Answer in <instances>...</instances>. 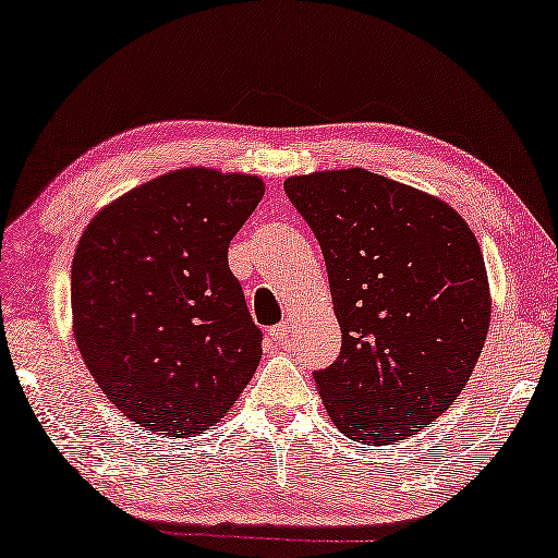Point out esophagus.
Instances as JSON below:
<instances>
[{"mask_svg": "<svg viewBox=\"0 0 558 558\" xmlns=\"http://www.w3.org/2000/svg\"><path fill=\"white\" fill-rule=\"evenodd\" d=\"M268 335H270V340H272V342H276V344H282V342H288L290 327H288V323L272 325V327H270V330H268Z\"/></svg>", "mask_w": 558, "mask_h": 558, "instance_id": "obj_1", "label": "esophagus"}]
</instances>
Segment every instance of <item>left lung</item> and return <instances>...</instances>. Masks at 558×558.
Listing matches in <instances>:
<instances>
[{
    "instance_id": "obj_1",
    "label": "left lung",
    "mask_w": 558,
    "mask_h": 558,
    "mask_svg": "<svg viewBox=\"0 0 558 558\" xmlns=\"http://www.w3.org/2000/svg\"><path fill=\"white\" fill-rule=\"evenodd\" d=\"M323 247L342 348L313 375L335 427L392 445L452 404L482 355L492 298L482 247L452 206L365 168L290 175Z\"/></svg>"
}]
</instances>
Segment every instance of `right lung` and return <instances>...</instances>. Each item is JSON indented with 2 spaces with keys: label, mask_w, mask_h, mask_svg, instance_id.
<instances>
[{
  "label": "right lung",
  "mask_w": 558,
  "mask_h": 558,
  "mask_svg": "<svg viewBox=\"0 0 558 558\" xmlns=\"http://www.w3.org/2000/svg\"><path fill=\"white\" fill-rule=\"evenodd\" d=\"M258 175L179 168L101 208L72 263L78 352L123 417L193 437L226 417L263 355L228 245Z\"/></svg>",
  "instance_id": "obj_1"
}]
</instances>
